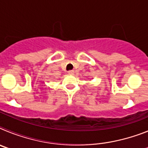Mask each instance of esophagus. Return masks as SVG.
I'll return each mask as SVG.
<instances>
[{"label": "esophagus", "mask_w": 148, "mask_h": 148, "mask_svg": "<svg viewBox=\"0 0 148 148\" xmlns=\"http://www.w3.org/2000/svg\"><path fill=\"white\" fill-rule=\"evenodd\" d=\"M68 74H69V75H73V74H74V71H73V70H69V71H68Z\"/></svg>", "instance_id": "esophagus-1"}]
</instances>
